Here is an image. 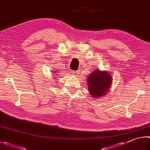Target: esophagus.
Segmentation results:
<instances>
[{
	"label": "esophagus",
	"instance_id": "34e87169",
	"mask_svg": "<svg viewBox=\"0 0 150 150\" xmlns=\"http://www.w3.org/2000/svg\"><path fill=\"white\" fill-rule=\"evenodd\" d=\"M79 72H80L79 70H76V71H73L72 74H73L74 76H78V74H79Z\"/></svg>",
	"mask_w": 150,
	"mask_h": 150
}]
</instances>
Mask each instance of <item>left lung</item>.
<instances>
[{
	"label": "left lung",
	"mask_w": 150,
	"mask_h": 150,
	"mask_svg": "<svg viewBox=\"0 0 150 150\" xmlns=\"http://www.w3.org/2000/svg\"><path fill=\"white\" fill-rule=\"evenodd\" d=\"M88 91L93 98H99L108 92L112 78L107 71H93L88 78Z\"/></svg>",
	"instance_id": "left-lung-1"
}]
</instances>
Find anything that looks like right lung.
I'll return each mask as SVG.
<instances>
[{"instance_id": "1", "label": "right lung", "mask_w": 150, "mask_h": 150, "mask_svg": "<svg viewBox=\"0 0 150 150\" xmlns=\"http://www.w3.org/2000/svg\"><path fill=\"white\" fill-rule=\"evenodd\" d=\"M52 74H53V73H52Z\"/></svg>"}]
</instances>
